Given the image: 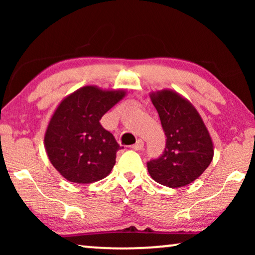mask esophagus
I'll use <instances>...</instances> for the list:
<instances>
[{
	"label": "esophagus",
	"mask_w": 255,
	"mask_h": 255,
	"mask_svg": "<svg viewBox=\"0 0 255 255\" xmlns=\"http://www.w3.org/2000/svg\"><path fill=\"white\" fill-rule=\"evenodd\" d=\"M142 147H144V141H142L141 139H138L137 142H135L134 145H132V148H133L134 151H140Z\"/></svg>",
	"instance_id": "obj_1"
}]
</instances>
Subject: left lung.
Wrapping results in <instances>:
<instances>
[{
    "label": "left lung",
    "mask_w": 255,
    "mask_h": 255,
    "mask_svg": "<svg viewBox=\"0 0 255 255\" xmlns=\"http://www.w3.org/2000/svg\"><path fill=\"white\" fill-rule=\"evenodd\" d=\"M166 134V147L147 162L155 182L169 188L187 186L198 179L214 158V142L201 115L190 101L172 89L151 93Z\"/></svg>",
    "instance_id": "left-lung-1"
}]
</instances>
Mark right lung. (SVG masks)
<instances>
[{"label":"right lung","mask_w":255,"mask_h":255,"mask_svg":"<svg viewBox=\"0 0 255 255\" xmlns=\"http://www.w3.org/2000/svg\"><path fill=\"white\" fill-rule=\"evenodd\" d=\"M127 95L124 89L85 86L59 103L45 131L44 146L55 169L69 182L88 184L108 176L123 148L100 123Z\"/></svg>","instance_id":"obj_1"}]
</instances>
